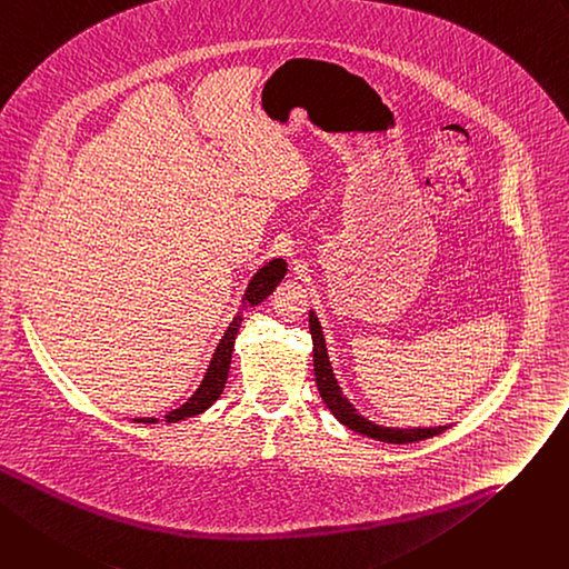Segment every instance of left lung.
<instances>
[{"label":"left lung","instance_id":"8db88e82","mask_svg":"<svg viewBox=\"0 0 569 569\" xmlns=\"http://www.w3.org/2000/svg\"><path fill=\"white\" fill-rule=\"evenodd\" d=\"M309 327H311V338H313V370H316V385L318 391L325 400V405L329 407V411L336 416V419L348 426L350 430L366 435L370 439L377 441H387V443H411V441H421V439H430L435 435H441L446 430V426L439 428H416V430H402V428H382L368 419H363L361 413H357L355 405L343 396L340 391L329 357H327V346H325V336H322V327L316 318V313H309Z\"/></svg>","mask_w":569,"mask_h":569}]
</instances>
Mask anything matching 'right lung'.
Wrapping results in <instances>:
<instances>
[{
    "mask_svg": "<svg viewBox=\"0 0 569 569\" xmlns=\"http://www.w3.org/2000/svg\"><path fill=\"white\" fill-rule=\"evenodd\" d=\"M283 277H286V260L283 258H274L268 264H262V268L253 274V279L249 281V288L244 290L242 309L256 307V305H260L262 299H268V295L274 292V288L281 283ZM240 313L233 318L229 329H226V333L221 336L219 346H217V350L210 359L208 372L203 375V382L199 385V389L194 391L192 398L164 416L167 423H176V421L189 419V416H197V413L206 411L221 396L223 385H226V380H229V368H231V355H233L236 336H238V329L242 325ZM134 421L137 423H158V419H134Z\"/></svg>",
    "mask_w": 569,
    "mask_h": 569,
    "instance_id": "1",
    "label": "right lung"
}]
</instances>
